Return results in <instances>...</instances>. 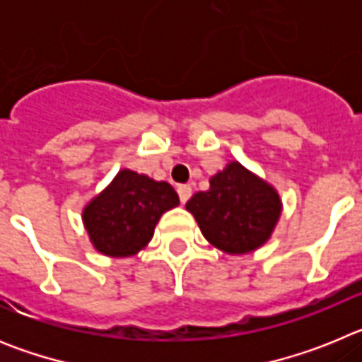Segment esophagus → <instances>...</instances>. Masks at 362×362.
<instances>
[{"mask_svg": "<svg viewBox=\"0 0 362 362\" xmlns=\"http://www.w3.org/2000/svg\"><path fill=\"white\" fill-rule=\"evenodd\" d=\"M177 194H179V199H181V203H187L192 196V187L190 185H179Z\"/></svg>", "mask_w": 362, "mask_h": 362, "instance_id": "esophagus-1", "label": "esophagus"}]
</instances>
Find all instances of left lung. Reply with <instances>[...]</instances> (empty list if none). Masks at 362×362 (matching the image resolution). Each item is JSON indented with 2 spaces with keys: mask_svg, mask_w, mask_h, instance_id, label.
<instances>
[{
  "mask_svg": "<svg viewBox=\"0 0 362 362\" xmlns=\"http://www.w3.org/2000/svg\"><path fill=\"white\" fill-rule=\"evenodd\" d=\"M187 210L204 239L228 255H245L268 243L283 212L279 192L239 161H228L197 192Z\"/></svg>",
  "mask_w": 362,
  "mask_h": 362,
  "instance_id": "left-lung-1",
  "label": "left lung"
}]
</instances>
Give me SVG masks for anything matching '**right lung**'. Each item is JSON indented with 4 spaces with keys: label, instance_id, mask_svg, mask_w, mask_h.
<instances>
[{
    "label": "right lung",
    "instance_id": "obj_1",
    "mask_svg": "<svg viewBox=\"0 0 362 362\" xmlns=\"http://www.w3.org/2000/svg\"><path fill=\"white\" fill-rule=\"evenodd\" d=\"M179 204L174 187L130 168L85 204L83 226L94 250L107 257H132L152 241L161 216Z\"/></svg>",
    "mask_w": 362,
    "mask_h": 362
}]
</instances>
